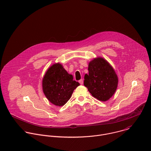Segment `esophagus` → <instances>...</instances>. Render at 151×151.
Instances as JSON below:
<instances>
[{
    "mask_svg": "<svg viewBox=\"0 0 151 151\" xmlns=\"http://www.w3.org/2000/svg\"><path fill=\"white\" fill-rule=\"evenodd\" d=\"M79 82L80 83V84H81V85H82L83 84V79H80L79 81Z\"/></svg>",
    "mask_w": 151,
    "mask_h": 151,
    "instance_id": "esophagus-1",
    "label": "esophagus"
}]
</instances>
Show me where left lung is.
Returning <instances> with one entry per match:
<instances>
[{"mask_svg":"<svg viewBox=\"0 0 151 151\" xmlns=\"http://www.w3.org/2000/svg\"><path fill=\"white\" fill-rule=\"evenodd\" d=\"M88 74L84 76L83 85L91 95L99 100L105 101L115 93L118 86V76L106 60L99 57L90 61Z\"/></svg>","mask_w":151,"mask_h":151,"instance_id":"1","label":"left lung"}]
</instances>
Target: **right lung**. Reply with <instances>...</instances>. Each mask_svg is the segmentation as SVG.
Masks as SVG:
<instances>
[{"label":"right lung","instance_id":"obj_1","mask_svg":"<svg viewBox=\"0 0 151 151\" xmlns=\"http://www.w3.org/2000/svg\"><path fill=\"white\" fill-rule=\"evenodd\" d=\"M73 79V76L61 64H53L47 71L42 81L43 91L48 100L58 106L65 104L74 90L80 85Z\"/></svg>","mask_w":151,"mask_h":151}]
</instances>
